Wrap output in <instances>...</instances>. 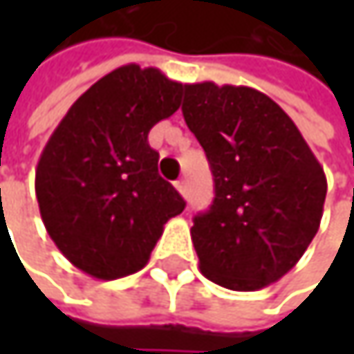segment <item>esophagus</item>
Listing matches in <instances>:
<instances>
[{
    "label": "esophagus",
    "instance_id": "esophagus-1",
    "mask_svg": "<svg viewBox=\"0 0 354 354\" xmlns=\"http://www.w3.org/2000/svg\"><path fill=\"white\" fill-rule=\"evenodd\" d=\"M176 190L182 194V196H186V192H188V186H186V180H178L176 182Z\"/></svg>",
    "mask_w": 354,
    "mask_h": 354
}]
</instances>
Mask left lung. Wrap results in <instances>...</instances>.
Instances as JSON below:
<instances>
[{"mask_svg": "<svg viewBox=\"0 0 354 354\" xmlns=\"http://www.w3.org/2000/svg\"><path fill=\"white\" fill-rule=\"evenodd\" d=\"M182 114L215 182L190 230L201 272L232 291L277 283L318 234L324 168L289 114L254 88L186 84Z\"/></svg>", "mask_w": 354, "mask_h": 354, "instance_id": "8db88e82", "label": "left lung"}]
</instances>
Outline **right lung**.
Returning a JSON list of instances; mask_svg holds the SVG:
<instances>
[{
  "instance_id": "1",
  "label": "right lung",
  "mask_w": 354,
  "mask_h": 354,
  "mask_svg": "<svg viewBox=\"0 0 354 354\" xmlns=\"http://www.w3.org/2000/svg\"><path fill=\"white\" fill-rule=\"evenodd\" d=\"M182 84L160 69L122 65L67 110L36 166L42 223L63 256L112 281L141 270L168 219L184 211L158 174L151 127L180 106Z\"/></svg>"
}]
</instances>
